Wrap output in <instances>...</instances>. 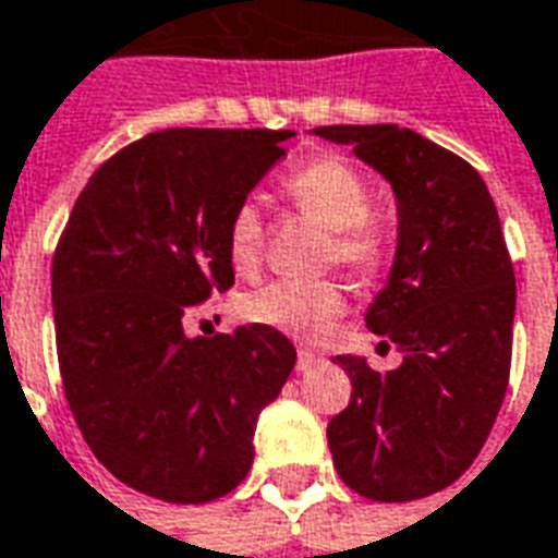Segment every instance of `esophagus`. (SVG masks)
I'll use <instances>...</instances> for the list:
<instances>
[{"instance_id":"obj_1","label":"esophagus","mask_w":558,"mask_h":558,"mask_svg":"<svg viewBox=\"0 0 558 558\" xmlns=\"http://www.w3.org/2000/svg\"><path fill=\"white\" fill-rule=\"evenodd\" d=\"M320 363V356L315 351H306V348H300L296 351V372H308V368H315Z\"/></svg>"}]
</instances>
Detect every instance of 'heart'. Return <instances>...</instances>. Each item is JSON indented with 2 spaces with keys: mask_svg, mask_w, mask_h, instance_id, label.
I'll return each instance as SVG.
<instances>
[{
  "mask_svg": "<svg viewBox=\"0 0 558 558\" xmlns=\"http://www.w3.org/2000/svg\"><path fill=\"white\" fill-rule=\"evenodd\" d=\"M282 195L303 217L329 231L327 258L360 276H374L389 262V229L372 214V184L341 154H320L282 178ZM226 250L240 276L258 270L264 255V222L258 207L240 205L226 229ZM344 294L336 282L264 284L243 300V318L274 327L294 339L318 341L344 312Z\"/></svg>",
  "mask_w": 558,
  "mask_h": 558,
  "instance_id": "heart-1",
  "label": "heart"
}]
</instances>
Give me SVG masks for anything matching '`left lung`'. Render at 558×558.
Returning a JSON list of instances; mask_svg holds the SVG:
<instances>
[{
    "label": "left lung",
    "mask_w": 558,
    "mask_h": 558,
    "mask_svg": "<svg viewBox=\"0 0 558 558\" xmlns=\"http://www.w3.org/2000/svg\"><path fill=\"white\" fill-rule=\"evenodd\" d=\"M392 184L398 250L365 324L404 353L396 372L336 356L351 404L329 418L341 482L374 502H410L458 482L485 446L511 372L514 267L482 174L398 124H332ZM384 341V344H386Z\"/></svg>",
    "instance_id": "1"
}]
</instances>
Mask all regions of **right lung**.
<instances>
[{"instance_id":"obj_1","label":"right lung","mask_w":558,"mask_h":558,"mask_svg":"<svg viewBox=\"0 0 558 558\" xmlns=\"http://www.w3.org/2000/svg\"><path fill=\"white\" fill-rule=\"evenodd\" d=\"M294 130L174 128L112 154L52 255V318L71 413L118 482L198 506L246 478L255 422L296 363L250 324L186 339L184 318L234 284L226 229Z\"/></svg>"}]
</instances>
